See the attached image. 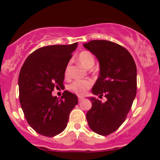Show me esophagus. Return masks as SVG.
Returning a JSON list of instances; mask_svg holds the SVG:
<instances>
[{
    "instance_id": "1",
    "label": "esophagus",
    "mask_w": 160,
    "mask_h": 160,
    "mask_svg": "<svg viewBox=\"0 0 160 160\" xmlns=\"http://www.w3.org/2000/svg\"><path fill=\"white\" fill-rule=\"evenodd\" d=\"M84 99V97H82V96H78V100L79 101H81Z\"/></svg>"
}]
</instances>
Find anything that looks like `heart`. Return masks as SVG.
Instances as JSON below:
<instances>
[{
    "instance_id": "heart-1",
    "label": "heart",
    "mask_w": 160,
    "mask_h": 160,
    "mask_svg": "<svg viewBox=\"0 0 160 160\" xmlns=\"http://www.w3.org/2000/svg\"><path fill=\"white\" fill-rule=\"evenodd\" d=\"M77 60L80 62L81 65L85 67L86 68H91L93 65H94L95 59L93 57V54L89 51L87 50H83V51L80 52L79 53L78 56H77ZM69 67H66L65 72H64V75L65 77H69ZM92 86V82L90 80H74L72 83H71L68 87V89L72 93H76L77 95H84L86 93L87 90H88L90 87Z\"/></svg>"
}]
</instances>
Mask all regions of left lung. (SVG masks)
Segmentation results:
<instances>
[{
	"label": "left lung",
	"instance_id": "8db88e82",
	"mask_svg": "<svg viewBox=\"0 0 160 160\" xmlns=\"http://www.w3.org/2000/svg\"><path fill=\"white\" fill-rule=\"evenodd\" d=\"M83 46L98 58L100 76L92 93L107 98H90L92 108L87 113L90 129L101 135L115 132L125 121L136 95L137 69L129 52L107 40H92Z\"/></svg>",
	"mask_w": 160,
	"mask_h": 160
}]
</instances>
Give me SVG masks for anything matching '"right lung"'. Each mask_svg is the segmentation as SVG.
Returning <instances> with one entry per match:
<instances>
[{"mask_svg": "<svg viewBox=\"0 0 160 160\" xmlns=\"http://www.w3.org/2000/svg\"><path fill=\"white\" fill-rule=\"evenodd\" d=\"M78 43L39 48L24 62L18 78L19 100L28 125L37 133L53 137L67 128L78 104L77 95L65 90L60 99L52 95L63 87L64 72Z\"/></svg>", "mask_w": 160, "mask_h": 160, "instance_id": "1", "label": "right lung"}]
</instances>
